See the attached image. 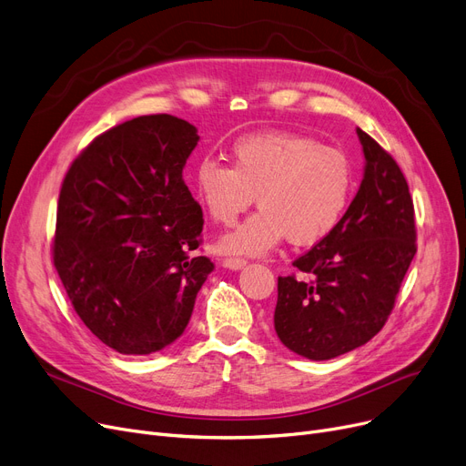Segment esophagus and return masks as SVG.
Listing matches in <instances>:
<instances>
[{"instance_id":"obj_1","label":"esophagus","mask_w":466,"mask_h":466,"mask_svg":"<svg viewBox=\"0 0 466 466\" xmlns=\"http://www.w3.org/2000/svg\"><path fill=\"white\" fill-rule=\"evenodd\" d=\"M246 265H248V260L238 258V257H228V258L222 260V267H227L230 270H239V268H244Z\"/></svg>"}]
</instances>
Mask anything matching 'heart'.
<instances>
[{"mask_svg": "<svg viewBox=\"0 0 466 466\" xmlns=\"http://www.w3.org/2000/svg\"><path fill=\"white\" fill-rule=\"evenodd\" d=\"M356 188L347 154L297 133H255L238 138L232 166L211 156L194 167V190L220 227H234L257 196L260 208L220 241L227 253L260 255L288 236L312 246L335 230Z\"/></svg>", "mask_w": 466, "mask_h": 466, "instance_id": "obj_1", "label": "heart"}]
</instances>
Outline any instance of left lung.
I'll return each mask as SVG.
<instances>
[{
    "label": "left lung",
    "instance_id": "1",
    "mask_svg": "<svg viewBox=\"0 0 466 466\" xmlns=\"http://www.w3.org/2000/svg\"><path fill=\"white\" fill-rule=\"evenodd\" d=\"M358 137L366 171L356 198L335 230L293 260L307 278H278L276 333L309 360H331L373 339L417 253L406 177L375 138L361 129Z\"/></svg>",
    "mask_w": 466,
    "mask_h": 466
}]
</instances>
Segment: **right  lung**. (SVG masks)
Wrapping results in <instances>:
<instances>
[{"label":"right lung","instance_id":"right-lung-1","mask_svg":"<svg viewBox=\"0 0 466 466\" xmlns=\"http://www.w3.org/2000/svg\"><path fill=\"white\" fill-rule=\"evenodd\" d=\"M188 121L138 116L95 137L63 180L53 262L76 314L119 354L145 356L183 335L213 262L204 213L183 167Z\"/></svg>","mask_w":466,"mask_h":466}]
</instances>
